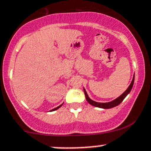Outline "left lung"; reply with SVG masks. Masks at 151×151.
<instances>
[{"label":"left lung","instance_id":"left-lung-1","mask_svg":"<svg viewBox=\"0 0 151 151\" xmlns=\"http://www.w3.org/2000/svg\"><path fill=\"white\" fill-rule=\"evenodd\" d=\"M134 80V77H133V79H132V81L131 84L129 85V88L127 89L126 91H125L124 93H123V94L121 95V96L119 97V98H117L116 99H115L114 101H111V102H109V103H97V102H96V101H92V100L90 99V98L88 97V94H87L86 90L84 89V93H85V98H86V100L88 101V102L89 103V104H91L92 106H96V107L102 108V109H111V108L115 107V106H118V105H119L120 104H121L122 101H123V100L125 98V97H126L128 94H129V92L131 91L132 88V87H133Z\"/></svg>","mask_w":151,"mask_h":151}]
</instances>
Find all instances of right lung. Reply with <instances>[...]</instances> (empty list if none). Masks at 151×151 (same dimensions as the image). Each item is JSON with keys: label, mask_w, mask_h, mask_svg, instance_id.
Here are the masks:
<instances>
[{"label": "right lung", "mask_w": 151, "mask_h": 151, "mask_svg": "<svg viewBox=\"0 0 151 151\" xmlns=\"http://www.w3.org/2000/svg\"><path fill=\"white\" fill-rule=\"evenodd\" d=\"M61 106H62V105H61V106H58V107L55 108V109H53V110H51V111H55V110H57V109H58V108H60V107H61Z\"/></svg>", "instance_id": "right-lung-1"}]
</instances>
